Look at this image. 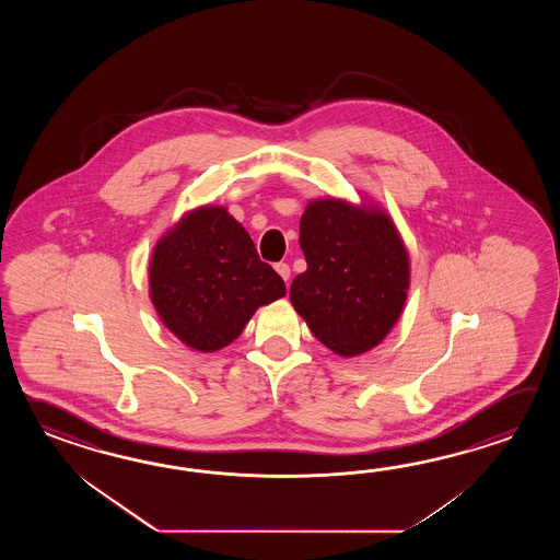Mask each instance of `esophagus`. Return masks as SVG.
<instances>
[{
    "label": "esophagus",
    "mask_w": 560,
    "mask_h": 560,
    "mask_svg": "<svg viewBox=\"0 0 560 560\" xmlns=\"http://www.w3.org/2000/svg\"><path fill=\"white\" fill-rule=\"evenodd\" d=\"M276 272L284 278L285 282L290 280V266L285 262L276 264Z\"/></svg>",
    "instance_id": "obj_1"
}]
</instances>
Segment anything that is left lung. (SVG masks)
<instances>
[{
	"label": "left lung",
	"instance_id": "obj_1",
	"mask_svg": "<svg viewBox=\"0 0 560 560\" xmlns=\"http://www.w3.org/2000/svg\"><path fill=\"white\" fill-rule=\"evenodd\" d=\"M306 272L290 300L312 334L357 357L390 332L408 292V256L390 218L338 200L312 202L300 220Z\"/></svg>",
	"mask_w": 560,
	"mask_h": 560
}]
</instances>
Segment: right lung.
<instances>
[{
    "mask_svg": "<svg viewBox=\"0 0 560 560\" xmlns=\"http://www.w3.org/2000/svg\"><path fill=\"white\" fill-rule=\"evenodd\" d=\"M150 292L184 345L214 352L238 338L258 306L284 296L285 285L242 224L224 208L206 206L158 242Z\"/></svg>",
    "mask_w": 560,
    "mask_h": 560,
    "instance_id": "add662e5",
    "label": "right lung"
}]
</instances>
